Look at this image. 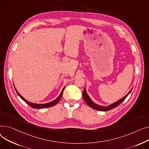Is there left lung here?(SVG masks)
<instances>
[{
	"label": "left lung",
	"mask_w": 149,
	"mask_h": 149,
	"mask_svg": "<svg viewBox=\"0 0 149 149\" xmlns=\"http://www.w3.org/2000/svg\"><path fill=\"white\" fill-rule=\"evenodd\" d=\"M132 89L128 92L127 94L123 97L122 98H121L120 100H119L118 101H117L116 102L109 105V106H100L97 104H95V103H93V101L91 100V99L90 98L89 96L88 95V93L86 92V88L84 89L83 91V98L85 101V102L87 103V104L90 106L91 107H92V109H95V110L97 111H110L111 110V109H114L115 107H117L118 106H119L122 102H123L124 100L126 98V97L129 95V93L131 92Z\"/></svg>",
	"instance_id": "8db88e82"
}]
</instances>
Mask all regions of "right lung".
I'll return each instance as SVG.
<instances>
[{"label": "right lung", "instance_id": "obj_1", "mask_svg": "<svg viewBox=\"0 0 149 149\" xmlns=\"http://www.w3.org/2000/svg\"><path fill=\"white\" fill-rule=\"evenodd\" d=\"M14 88H15V86H14ZM65 88V87L62 89L61 92L60 93V94L59 95V96H58L56 100H54L52 101H51V102H49V103H45V104H36V103H30V102H29V101H28L26 100H25L24 98H23V97L20 94V93L17 92V91L16 90V89H15V91H16V92H17V93L18 94V95H19L23 101H24L27 104H28V105H29V106H31V107L34 108V109H44V108H47V107H50L54 106L56 105V104H57L58 101H60V100L61 99V97H62L63 92V91H64Z\"/></svg>", "mask_w": 149, "mask_h": 149}]
</instances>
